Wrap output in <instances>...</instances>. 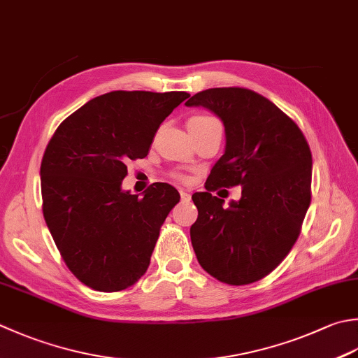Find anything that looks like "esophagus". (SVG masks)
<instances>
[{
	"label": "esophagus",
	"instance_id": "34e87169",
	"mask_svg": "<svg viewBox=\"0 0 358 358\" xmlns=\"http://www.w3.org/2000/svg\"><path fill=\"white\" fill-rule=\"evenodd\" d=\"M180 195L183 200H189V197H191V194H189V191H186V189H180Z\"/></svg>",
	"mask_w": 358,
	"mask_h": 358
}]
</instances>
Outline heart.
<instances>
[{
	"instance_id": "1",
	"label": "heart",
	"mask_w": 358,
	"mask_h": 358,
	"mask_svg": "<svg viewBox=\"0 0 358 358\" xmlns=\"http://www.w3.org/2000/svg\"><path fill=\"white\" fill-rule=\"evenodd\" d=\"M208 119H214V117H211V116H206V115H197V116H194V117H191L189 119V121H208ZM181 180H185L183 177H180Z\"/></svg>"
}]
</instances>
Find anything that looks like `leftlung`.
<instances>
[{
    "label": "left lung",
    "mask_w": 358,
    "mask_h": 358,
    "mask_svg": "<svg viewBox=\"0 0 358 358\" xmlns=\"http://www.w3.org/2000/svg\"><path fill=\"white\" fill-rule=\"evenodd\" d=\"M187 107L219 116L227 149L192 195L199 217L192 247L203 270L217 281L247 285L265 278L290 253L312 199V152L298 124L253 90L209 88ZM243 186V197L222 208L210 192Z\"/></svg>",
    "instance_id": "left-lung-1"
}]
</instances>
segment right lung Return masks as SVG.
I'll return each mask as SVG.
<instances>
[{"label": "right lung", "mask_w": 358, "mask_h": 358, "mask_svg": "<svg viewBox=\"0 0 358 358\" xmlns=\"http://www.w3.org/2000/svg\"><path fill=\"white\" fill-rule=\"evenodd\" d=\"M186 91H111L63 121L41 159L43 215L66 267L97 292L138 282L180 194L153 183L144 197L124 192L129 159L145 158L161 122Z\"/></svg>", "instance_id": "obj_1"}]
</instances>
